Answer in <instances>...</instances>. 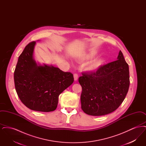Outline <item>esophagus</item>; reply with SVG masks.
I'll list each match as a JSON object with an SVG mask.
<instances>
[{
    "label": "esophagus",
    "instance_id": "1",
    "mask_svg": "<svg viewBox=\"0 0 146 146\" xmlns=\"http://www.w3.org/2000/svg\"><path fill=\"white\" fill-rule=\"evenodd\" d=\"M78 74H77L76 73L74 74V80L76 81V80H78Z\"/></svg>",
    "mask_w": 146,
    "mask_h": 146
}]
</instances>
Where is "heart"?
Instances as JSON below:
<instances>
[{
	"label": "heart",
	"mask_w": 146,
	"mask_h": 146,
	"mask_svg": "<svg viewBox=\"0 0 146 146\" xmlns=\"http://www.w3.org/2000/svg\"><path fill=\"white\" fill-rule=\"evenodd\" d=\"M95 55H96V54L95 52H90L88 54H86L84 55L83 56H82L81 57V59L82 60H90L91 58H94ZM104 62H105V60L102 57L97 58V59L94 60L93 61H92L89 64V65L88 66V68L91 70H97L101 66H102L104 64Z\"/></svg>",
	"instance_id": "heart-1"
}]
</instances>
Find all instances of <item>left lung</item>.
Here are the masks:
<instances>
[{
    "mask_svg": "<svg viewBox=\"0 0 146 146\" xmlns=\"http://www.w3.org/2000/svg\"><path fill=\"white\" fill-rule=\"evenodd\" d=\"M82 87V109L93 116H101L115 111L129 90V65L121 51L117 60L101 66L96 72L83 73L79 78Z\"/></svg>",
    "mask_w": 146,
    "mask_h": 146,
    "instance_id": "obj_1",
    "label": "left lung"
}]
</instances>
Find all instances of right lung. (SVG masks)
<instances>
[{"instance_id": "right-lung-1", "label": "right lung", "mask_w": 146, "mask_h": 146, "mask_svg": "<svg viewBox=\"0 0 146 146\" xmlns=\"http://www.w3.org/2000/svg\"><path fill=\"white\" fill-rule=\"evenodd\" d=\"M36 42L29 43L19 56L14 72L16 92L31 110L55 111L58 96L74 82L73 75L52 65H41L33 57Z\"/></svg>"}]
</instances>
